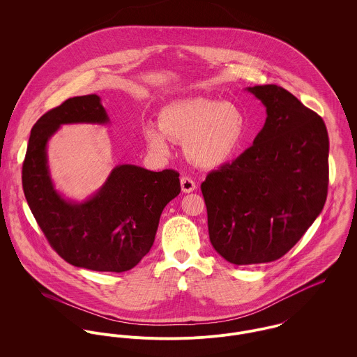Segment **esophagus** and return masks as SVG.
<instances>
[{
	"mask_svg": "<svg viewBox=\"0 0 357 357\" xmlns=\"http://www.w3.org/2000/svg\"><path fill=\"white\" fill-rule=\"evenodd\" d=\"M180 183H181V190H183V192H185V194H190V192L195 191V188H197V184H195V181H194L191 177L183 176L181 180H180Z\"/></svg>",
	"mask_w": 357,
	"mask_h": 357,
	"instance_id": "esophagus-1",
	"label": "esophagus"
}]
</instances>
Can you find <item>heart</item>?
Segmentation results:
<instances>
[{"instance_id": "heart-1", "label": "heart", "mask_w": 357, "mask_h": 357, "mask_svg": "<svg viewBox=\"0 0 357 357\" xmlns=\"http://www.w3.org/2000/svg\"><path fill=\"white\" fill-rule=\"evenodd\" d=\"M246 133L243 112L231 102L204 98L173 102L159 116V126L143 128L151 153L166 158L169 140L185 143L188 159L201 167H217L234 156Z\"/></svg>"}]
</instances>
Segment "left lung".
Listing matches in <instances>:
<instances>
[{
	"instance_id": "left-lung-1",
	"label": "left lung",
	"mask_w": 357,
	"mask_h": 357,
	"mask_svg": "<svg viewBox=\"0 0 357 357\" xmlns=\"http://www.w3.org/2000/svg\"><path fill=\"white\" fill-rule=\"evenodd\" d=\"M248 91L266 107L265 125L250 149L201 185L210 242L235 265L286 255L323 210L328 187L323 119L282 86Z\"/></svg>"
}]
</instances>
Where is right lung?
<instances>
[{"label":"right lung","mask_w":357,"mask_h":357,"mask_svg":"<svg viewBox=\"0 0 357 357\" xmlns=\"http://www.w3.org/2000/svg\"><path fill=\"white\" fill-rule=\"evenodd\" d=\"M98 95L77 96L45 112L33 126L22 169L24 197L53 250L74 266L125 272L153 246L165 206L180 191L178 173L135 165L112 169L89 199L66 201L53 187L47 144L64 123H107Z\"/></svg>","instance_id":"add662e5"}]
</instances>
